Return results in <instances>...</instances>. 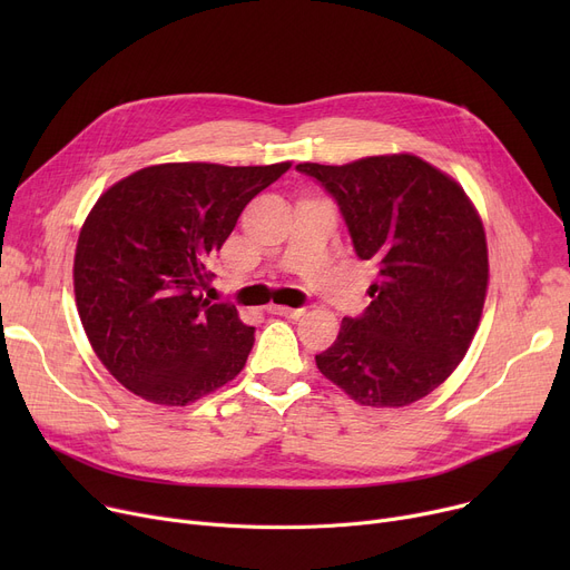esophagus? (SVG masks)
I'll return each mask as SVG.
<instances>
[{
	"mask_svg": "<svg viewBox=\"0 0 570 570\" xmlns=\"http://www.w3.org/2000/svg\"><path fill=\"white\" fill-rule=\"evenodd\" d=\"M269 314H277V316H288V318H297L303 316L305 309H295V307H284V305H267Z\"/></svg>",
	"mask_w": 570,
	"mask_h": 570,
	"instance_id": "1",
	"label": "esophagus"
}]
</instances>
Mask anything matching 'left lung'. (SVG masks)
Returning <instances> with one entry per match:
<instances>
[{
    "label": "left lung",
    "instance_id": "left-lung-1",
    "mask_svg": "<svg viewBox=\"0 0 570 570\" xmlns=\"http://www.w3.org/2000/svg\"><path fill=\"white\" fill-rule=\"evenodd\" d=\"M295 168L335 196L355 254L376 267L370 307L342 321L318 372L363 406L423 400L462 363L483 316L481 215L451 175L409 153Z\"/></svg>",
    "mask_w": 570,
    "mask_h": 570
}]
</instances>
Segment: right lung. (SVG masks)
Wrapping results in <instances>:
<instances>
[{"mask_svg": "<svg viewBox=\"0 0 570 570\" xmlns=\"http://www.w3.org/2000/svg\"><path fill=\"white\" fill-rule=\"evenodd\" d=\"M291 168L177 161L108 187L80 228L73 293L104 367L134 395L187 406L243 372L254 327L209 305L222 249L245 205Z\"/></svg>", "mask_w": 570, "mask_h": 570, "instance_id": "1", "label": "right lung"}]
</instances>
